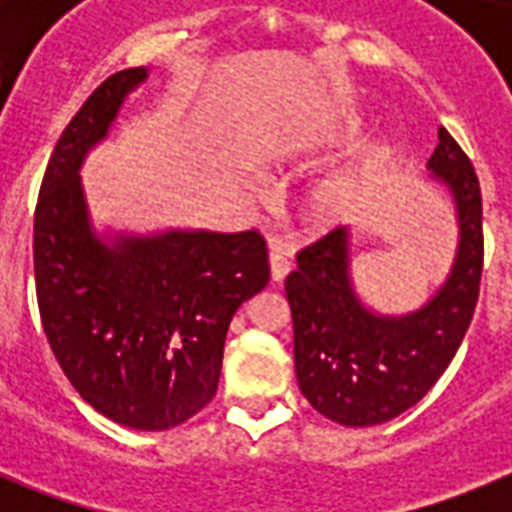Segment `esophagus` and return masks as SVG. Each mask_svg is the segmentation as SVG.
Returning a JSON list of instances; mask_svg holds the SVG:
<instances>
[{"instance_id":"34e87169","label":"esophagus","mask_w":512,"mask_h":512,"mask_svg":"<svg viewBox=\"0 0 512 512\" xmlns=\"http://www.w3.org/2000/svg\"><path fill=\"white\" fill-rule=\"evenodd\" d=\"M292 271V255H289L287 244L279 239H271V276L273 281H284L287 273Z\"/></svg>"}]
</instances>
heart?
<instances>
[{"label": "heart", "instance_id": "heart-1", "mask_svg": "<svg viewBox=\"0 0 512 512\" xmlns=\"http://www.w3.org/2000/svg\"><path fill=\"white\" fill-rule=\"evenodd\" d=\"M353 201H356V185L337 177V180H327L319 188H313L308 204L319 220H337V217L348 215L353 209Z\"/></svg>", "mask_w": 512, "mask_h": 512}]
</instances>
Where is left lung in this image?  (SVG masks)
Returning a JSON list of instances; mask_svg holds the SVG:
<instances>
[{"label": "left lung", "mask_w": 512, "mask_h": 512, "mask_svg": "<svg viewBox=\"0 0 512 512\" xmlns=\"http://www.w3.org/2000/svg\"><path fill=\"white\" fill-rule=\"evenodd\" d=\"M428 170L452 191L460 244L449 279L420 311L382 316L358 300L348 228H335L297 252V268L284 284L300 390L316 412L348 428L380 425L417 404L452 364L473 321L484 271L481 185L444 127H438Z\"/></svg>", "instance_id": "1"}]
</instances>
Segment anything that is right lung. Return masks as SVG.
I'll return each mask as SVG.
<instances>
[{"instance_id": "add662e5", "label": "right lung", "mask_w": 512, "mask_h": 512, "mask_svg": "<svg viewBox=\"0 0 512 512\" xmlns=\"http://www.w3.org/2000/svg\"><path fill=\"white\" fill-rule=\"evenodd\" d=\"M148 68L108 76L60 135L34 212L47 342L76 393L135 430L175 428L215 398L233 313L271 279L257 231H92L82 167Z\"/></svg>"}]
</instances>
